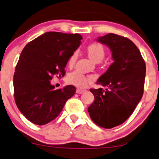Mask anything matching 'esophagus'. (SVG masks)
I'll list each match as a JSON object with an SVG mask.
<instances>
[{"mask_svg":"<svg viewBox=\"0 0 159 159\" xmlns=\"http://www.w3.org/2000/svg\"><path fill=\"white\" fill-rule=\"evenodd\" d=\"M84 92H85V90H84V89H77V90H76V93H78V94H82V93H84Z\"/></svg>","mask_w":159,"mask_h":159,"instance_id":"34e87169","label":"esophagus"}]
</instances>
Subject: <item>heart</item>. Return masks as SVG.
I'll list each match as a JSON object with an SVG mask.
<instances>
[{
	"label": "heart",
	"mask_w": 159,
	"mask_h": 159,
	"mask_svg": "<svg viewBox=\"0 0 159 159\" xmlns=\"http://www.w3.org/2000/svg\"><path fill=\"white\" fill-rule=\"evenodd\" d=\"M87 53L89 58L95 63H99L104 59L106 51L101 44L92 43L87 47ZM76 53H74L69 59V64L72 65L76 60ZM67 82L78 88H84L89 82L94 80V77L91 75H85L78 70L71 72L67 75Z\"/></svg>",
	"instance_id": "1"
}]
</instances>
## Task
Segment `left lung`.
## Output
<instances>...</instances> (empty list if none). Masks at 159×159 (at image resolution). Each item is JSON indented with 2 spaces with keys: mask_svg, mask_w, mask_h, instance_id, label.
I'll return each mask as SVG.
<instances>
[{
  "mask_svg": "<svg viewBox=\"0 0 159 159\" xmlns=\"http://www.w3.org/2000/svg\"><path fill=\"white\" fill-rule=\"evenodd\" d=\"M97 41L110 49L113 63L97 81L105 89H90L95 100L88 111L95 124L110 129L125 122L142 98L146 65L129 39L109 33Z\"/></svg>",
  "mask_w": 159,
  "mask_h": 159,
  "instance_id": "left-lung-1",
  "label": "left lung"
}]
</instances>
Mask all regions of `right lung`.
I'll use <instances>...</instances> for the list:
<instances>
[{
	"label": "right lung",
	"mask_w": 159,
	"mask_h": 159,
	"mask_svg": "<svg viewBox=\"0 0 159 159\" xmlns=\"http://www.w3.org/2000/svg\"><path fill=\"white\" fill-rule=\"evenodd\" d=\"M79 34L48 32L24 47L14 75L15 103L30 122L44 125L62 111L75 93V87L55 89L53 75L64 76L66 65L81 44Z\"/></svg>",
	"instance_id": "1"
}]
</instances>
